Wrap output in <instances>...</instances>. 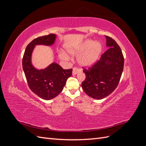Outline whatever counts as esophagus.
I'll use <instances>...</instances> for the list:
<instances>
[{
	"mask_svg": "<svg viewBox=\"0 0 146 146\" xmlns=\"http://www.w3.org/2000/svg\"><path fill=\"white\" fill-rule=\"evenodd\" d=\"M79 72H80V69L77 68H74L72 70V75H73V76H74V75H76Z\"/></svg>",
	"mask_w": 146,
	"mask_h": 146,
	"instance_id": "1",
	"label": "esophagus"
}]
</instances>
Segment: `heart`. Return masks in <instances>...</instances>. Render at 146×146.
Wrapping results in <instances>:
<instances>
[{
	"mask_svg": "<svg viewBox=\"0 0 146 146\" xmlns=\"http://www.w3.org/2000/svg\"><path fill=\"white\" fill-rule=\"evenodd\" d=\"M103 47L99 42L94 41L92 39H86L77 48H69L67 50L68 54L74 56H78V64L82 67L90 68L94 65L100 56ZM60 58L68 60L69 57L64 53H60Z\"/></svg>",
	"mask_w": 146,
	"mask_h": 146,
	"instance_id": "1",
	"label": "heart"
}]
</instances>
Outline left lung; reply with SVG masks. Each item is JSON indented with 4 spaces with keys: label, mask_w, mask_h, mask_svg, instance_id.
<instances>
[{
    "label": "left lung",
    "mask_w": 146,
    "mask_h": 146,
    "mask_svg": "<svg viewBox=\"0 0 146 146\" xmlns=\"http://www.w3.org/2000/svg\"><path fill=\"white\" fill-rule=\"evenodd\" d=\"M108 49L89 69H84L86 78L82 83L85 93L97 100L105 98L116 89L120 80L124 64L121 48L116 42L105 36Z\"/></svg>",
    "instance_id": "8db88e82"
}]
</instances>
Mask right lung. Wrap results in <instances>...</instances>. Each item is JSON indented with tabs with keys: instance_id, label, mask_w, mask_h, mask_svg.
Segmentation results:
<instances>
[{
	"instance_id": "1",
	"label": "right lung",
	"mask_w": 146,
	"mask_h": 146,
	"mask_svg": "<svg viewBox=\"0 0 146 146\" xmlns=\"http://www.w3.org/2000/svg\"><path fill=\"white\" fill-rule=\"evenodd\" d=\"M56 38V34H50L33 39L26 47L23 59V68L30 89L47 100L55 98L62 91L67 79L72 76V69H63L54 62L44 69H38L33 65L32 56L35 46H51Z\"/></svg>"
}]
</instances>
